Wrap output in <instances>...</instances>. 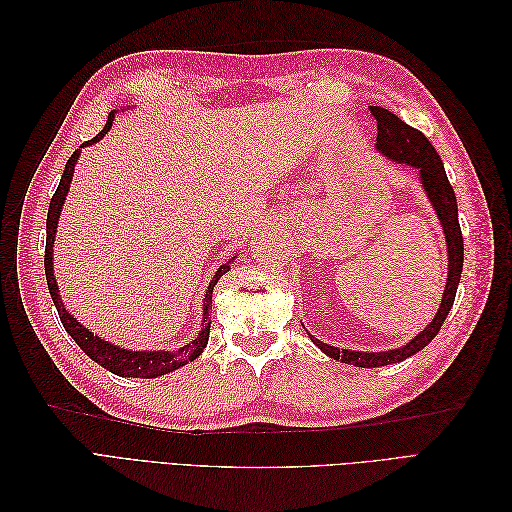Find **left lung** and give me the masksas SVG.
<instances>
[{
  "label": "left lung",
  "mask_w": 512,
  "mask_h": 512,
  "mask_svg": "<svg viewBox=\"0 0 512 512\" xmlns=\"http://www.w3.org/2000/svg\"><path fill=\"white\" fill-rule=\"evenodd\" d=\"M371 115L378 121V138H376V151L382 153L386 160L395 164H404L416 170L418 181L423 183V192L427 194L429 203L436 211V218L440 220L444 239H446V256H448V273H446V288L442 292V301L436 316L427 324V327L414 335L408 344L393 348V350H380V352H363V350H339L337 346L324 344L314 335L309 339L335 361H342L354 367H384L410 359L412 354L421 352L433 337L442 329V322L451 312L457 286L461 280L463 269V237L459 228V213H457V198L448 183L444 164L438 156V151L427 141L423 132L410 128L408 123L401 121L391 111L382 106H371Z\"/></svg>",
  "instance_id": "obj_1"
}]
</instances>
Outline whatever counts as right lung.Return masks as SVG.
Masks as SVG:
<instances>
[{
	"label": "right lung",
	"instance_id": "right-lung-1",
	"mask_svg": "<svg viewBox=\"0 0 512 512\" xmlns=\"http://www.w3.org/2000/svg\"><path fill=\"white\" fill-rule=\"evenodd\" d=\"M117 111L108 113V119L104 123V128L91 138V141H85L79 149H76L70 160L66 162L64 168V175H61V181L57 185V192L51 198V205H49V215H46V250H44V273H46V284H49V292L53 297V303L57 307V314L61 318V324H64V329L70 333V337L74 339L79 348L89 356L91 361H96L98 365H102L106 371H111L115 376L121 378H158L164 374H170V371H175L183 365L192 363L194 359H198L203 350L207 348L209 342V329H211V303H213V288L218 284L220 277L224 273L230 271V262L237 258V254H232L224 265H220V269L215 271L213 280L207 286L205 292V299H203V320H200V331L198 335L192 339L188 346H179L175 350H130V348H121L115 346L113 342H106L100 335L91 333L85 324H81L76 320L61 301V294H59V286L55 280V273H53V247H55V235H57V224H59V215L61 209H64L66 203V196L70 192V183L74 177V166L81 158V151L89 145H94L106 136V132L113 128V121H115Z\"/></svg>",
	"mask_w": 512,
	"mask_h": 512
}]
</instances>
